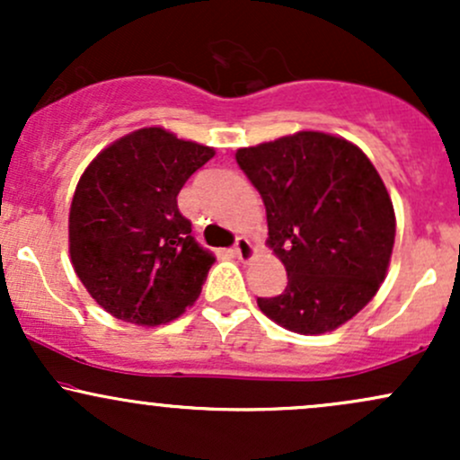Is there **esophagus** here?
I'll return each mask as SVG.
<instances>
[{
  "label": "esophagus",
  "mask_w": 460,
  "mask_h": 460,
  "mask_svg": "<svg viewBox=\"0 0 460 460\" xmlns=\"http://www.w3.org/2000/svg\"><path fill=\"white\" fill-rule=\"evenodd\" d=\"M234 251L242 261H251L252 257H255V248H252V244L246 240V237H237L235 244H234Z\"/></svg>",
  "instance_id": "obj_1"
}]
</instances>
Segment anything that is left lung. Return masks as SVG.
<instances>
[{"instance_id": "8db88e82", "label": "left lung", "mask_w": 460, "mask_h": 460, "mask_svg": "<svg viewBox=\"0 0 460 460\" xmlns=\"http://www.w3.org/2000/svg\"><path fill=\"white\" fill-rule=\"evenodd\" d=\"M235 160L288 270V288L257 305L300 335L335 331L374 298L392 260L395 214L381 175L358 146L322 131L237 149Z\"/></svg>"}]
</instances>
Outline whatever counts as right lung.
<instances>
[{
    "label": "right lung",
    "instance_id": "obj_1",
    "mask_svg": "<svg viewBox=\"0 0 460 460\" xmlns=\"http://www.w3.org/2000/svg\"><path fill=\"white\" fill-rule=\"evenodd\" d=\"M214 153L145 128L84 171L68 214V252L79 281L114 318L157 326L199 298L216 257L192 237L177 194Z\"/></svg>",
    "mask_w": 460,
    "mask_h": 460
}]
</instances>
